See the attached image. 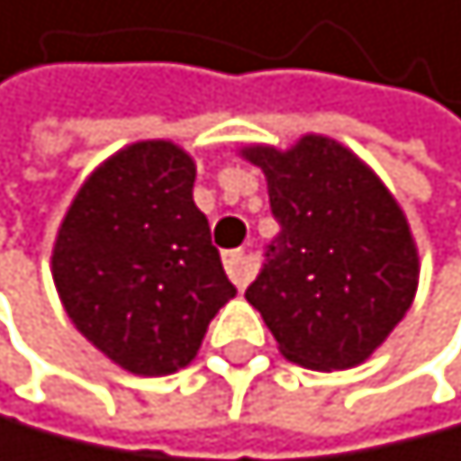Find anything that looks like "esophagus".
I'll return each instance as SVG.
<instances>
[{"label":"esophagus","instance_id":"esophagus-1","mask_svg":"<svg viewBox=\"0 0 461 461\" xmlns=\"http://www.w3.org/2000/svg\"><path fill=\"white\" fill-rule=\"evenodd\" d=\"M223 265H226L229 279H232L238 288H247L249 279H253V273H256L253 261H249V256L244 253V249H226Z\"/></svg>","mask_w":461,"mask_h":461}]
</instances>
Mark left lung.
Here are the masks:
<instances>
[{"instance_id": "1", "label": "left lung", "mask_w": 461, "mask_h": 461, "mask_svg": "<svg viewBox=\"0 0 461 461\" xmlns=\"http://www.w3.org/2000/svg\"><path fill=\"white\" fill-rule=\"evenodd\" d=\"M267 179L279 235L247 288L282 356L312 371L362 365L403 321L418 291V247L403 208L339 140L247 147Z\"/></svg>"}]
</instances>
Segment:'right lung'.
Returning <instances> with one entry per match:
<instances>
[{
  "label": "right lung",
  "instance_id": "right-lung-1",
  "mask_svg": "<svg viewBox=\"0 0 461 461\" xmlns=\"http://www.w3.org/2000/svg\"><path fill=\"white\" fill-rule=\"evenodd\" d=\"M194 179L182 147L138 140L87 176L58 229V297L76 330L129 374L191 365L208 323L235 297Z\"/></svg>",
  "mask_w": 461,
  "mask_h": 461
}]
</instances>
